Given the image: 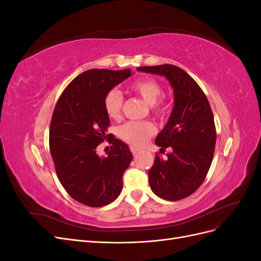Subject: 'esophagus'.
I'll return each instance as SVG.
<instances>
[{
    "label": "esophagus",
    "mask_w": 261,
    "mask_h": 261,
    "mask_svg": "<svg viewBox=\"0 0 261 261\" xmlns=\"http://www.w3.org/2000/svg\"><path fill=\"white\" fill-rule=\"evenodd\" d=\"M130 150H132V152H133L134 155H136L139 152V149H137L135 147H130Z\"/></svg>",
    "instance_id": "obj_1"
}]
</instances>
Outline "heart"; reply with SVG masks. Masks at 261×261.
Listing matches in <instances>:
<instances>
[{
	"instance_id": "heart-1",
	"label": "heart",
	"mask_w": 261,
	"mask_h": 261,
	"mask_svg": "<svg viewBox=\"0 0 261 261\" xmlns=\"http://www.w3.org/2000/svg\"><path fill=\"white\" fill-rule=\"evenodd\" d=\"M130 88L149 105H151V108L155 113H162L163 108L158 102L162 96V89L155 81L149 80V78L139 80L133 83ZM122 106L123 96L120 91L112 89L107 93L105 98V109L110 117L117 118L120 116ZM154 132V125L150 122H127L118 128V136L134 147H141L147 143Z\"/></svg>"
}]
</instances>
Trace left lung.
I'll return each mask as SVG.
<instances>
[{
  "label": "left lung",
  "mask_w": 261,
  "mask_h": 261,
  "mask_svg": "<svg viewBox=\"0 0 261 261\" xmlns=\"http://www.w3.org/2000/svg\"><path fill=\"white\" fill-rule=\"evenodd\" d=\"M139 72L159 75L169 81L174 107L155 145L160 151L171 148L167 159L155 155L149 184L160 198L176 201L199 188L207 176L216 146V127L207 97L185 70L174 65L144 66Z\"/></svg>",
  "instance_id": "1"
}]
</instances>
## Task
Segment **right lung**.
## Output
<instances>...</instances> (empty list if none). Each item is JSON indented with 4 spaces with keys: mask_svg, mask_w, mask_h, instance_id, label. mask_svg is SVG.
Here are the masks:
<instances>
[{
    "mask_svg": "<svg viewBox=\"0 0 261 261\" xmlns=\"http://www.w3.org/2000/svg\"><path fill=\"white\" fill-rule=\"evenodd\" d=\"M130 76V69L86 70L66 87L55 106L49 136L55 171L67 194L86 206H106L122 192V177L133 154L122 140L107 135L110 118L105 98ZM107 138L113 150L100 157L96 147Z\"/></svg>",
    "mask_w": 261,
    "mask_h": 261,
    "instance_id": "1",
    "label": "right lung"
}]
</instances>
